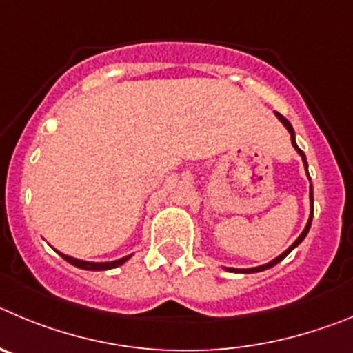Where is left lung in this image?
<instances>
[{"label":"left lung","instance_id":"obj_1","mask_svg":"<svg viewBox=\"0 0 353 353\" xmlns=\"http://www.w3.org/2000/svg\"><path fill=\"white\" fill-rule=\"evenodd\" d=\"M276 116H278V119H279V121L283 123V125H285V128H287L288 132H290L292 145H294V148L297 149V153H299L301 157H303V161H304V169H306V172H307V161H306V157H304V153H303V151H301V149L297 148V144H295V133H294V128H292V125H290V123H288V119H287V117H283V116H281V114H279V112H276ZM307 177H310V174H307ZM310 196H311V216H310V220H307V225H306V228H304V230H303V234H301V236L297 237V241H295V243L292 244L290 248H288L287 252H285V253H281V255H279L278 259L271 260V262H269V263H265V265H260V268H252V269H232V268H228V271H232V272H260V271H265V269L272 268V265H276V263H278V262H281V260H283L285 256H287L288 253H290L292 250H294V248L297 246V244H301V243H303V239H304V237L307 236V230H310V227H311V220H313V188H311V193H310Z\"/></svg>","mask_w":353,"mask_h":353}]
</instances>
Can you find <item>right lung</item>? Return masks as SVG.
Returning <instances> with one entry per match:
<instances>
[{
    "mask_svg": "<svg viewBox=\"0 0 353 353\" xmlns=\"http://www.w3.org/2000/svg\"><path fill=\"white\" fill-rule=\"evenodd\" d=\"M59 255H61L68 263H72V265H75V268H79V269H85V271H107V269H114V268H117V265H121V263H125L126 260L130 259V256H125V259L114 260V262H84V260H79V259H74V256L63 255V253H59Z\"/></svg>",
    "mask_w": 353,
    "mask_h": 353,
    "instance_id": "right-lung-1",
    "label": "right lung"
}]
</instances>
